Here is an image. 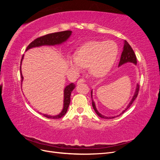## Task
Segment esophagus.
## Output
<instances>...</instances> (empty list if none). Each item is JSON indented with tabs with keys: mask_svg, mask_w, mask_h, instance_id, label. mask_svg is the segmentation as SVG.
Wrapping results in <instances>:
<instances>
[{
	"mask_svg": "<svg viewBox=\"0 0 160 160\" xmlns=\"http://www.w3.org/2000/svg\"><path fill=\"white\" fill-rule=\"evenodd\" d=\"M85 79H79L78 81H77V84H80V83H85Z\"/></svg>",
	"mask_w": 160,
	"mask_h": 160,
	"instance_id": "obj_1",
	"label": "esophagus"
}]
</instances>
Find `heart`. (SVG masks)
<instances>
[{"label":"heart","instance_id":"obj_1","mask_svg":"<svg viewBox=\"0 0 160 160\" xmlns=\"http://www.w3.org/2000/svg\"><path fill=\"white\" fill-rule=\"evenodd\" d=\"M118 55V47L112 41H93L85 43L70 57L69 65L76 72L88 67L90 73L101 77L108 73Z\"/></svg>","mask_w":160,"mask_h":160}]
</instances>
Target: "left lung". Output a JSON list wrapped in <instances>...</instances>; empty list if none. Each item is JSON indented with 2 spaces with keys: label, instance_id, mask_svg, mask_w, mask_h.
Returning a JSON list of instances; mask_svg holds the SVG:
<instances>
[{
  "label": "left lung",
  "instance_id": "1",
  "mask_svg": "<svg viewBox=\"0 0 160 160\" xmlns=\"http://www.w3.org/2000/svg\"><path fill=\"white\" fill-rule=\"evenodd\" d=\"M127 62H132V63L136 65L137 64V58H136V56H135V52H134L133 50L132 49V47L129 45V44L126 41H124V45H123V50L122 51V55H121L120 61H119V66L122 65L125 63H127ZM139 85L138 83L137 87H136V89H135V93H134V95L133 96L132 100H131V101L129 102V103L128 104V105L127 106V108H125V109L123 110L122 111V113H120L119 115L114 116V117H107V116H105L102 114H101L98 111V109H97L95 102L93 101V99H92V94H93V91H92V90H91V99H92V106H93V109L95 111V113L98 114L99 117H100L101 118H103V119H113V118H115L116 117H118V116L123 114L125 111L128 110V109L133 103V101H135V99L137 98V96H138V93H139Z\"/></svg>",
  "mask_w": 160,
  "mask_h": 160
}]
</instances>
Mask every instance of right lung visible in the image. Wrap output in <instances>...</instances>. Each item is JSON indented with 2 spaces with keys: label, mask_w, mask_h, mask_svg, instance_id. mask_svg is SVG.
Instances as JSON below:
<instances>
[{
  "label": "right lung",
  "mask_w": 160,
  "mask_h": 160,
  "mask_svg": "<svg viewBox=\"0 0 160 160\" xmlns=\"http://www.w3.org/2000/svg\"><path fill=\"white\" fill-rule=\"evenodd\" d=\"M72 33L71 31H61L54 33L48 34L45 36H42L36 38L35 40L32 41L28 46L27 47L26 51L31 49L33 47H38L43 45H60L61 43L65 42L69 37L71 36ZM23 57H22L21 65L22 63V61L23 59ZM21 70V82H22L23 77L21 72V66L20 67ZM75 88V85L73 83H71L69 85L65 87L64 89V101H63V108L61 111V112L57 115H49L46 114H43L45 117L49 118V119H59L62 118V116L65 115L67 113V109H68L69 105L71 102V94L72 90Z\"/></svg>",
  "instance_id": "obj_1"
}]
</instances>
